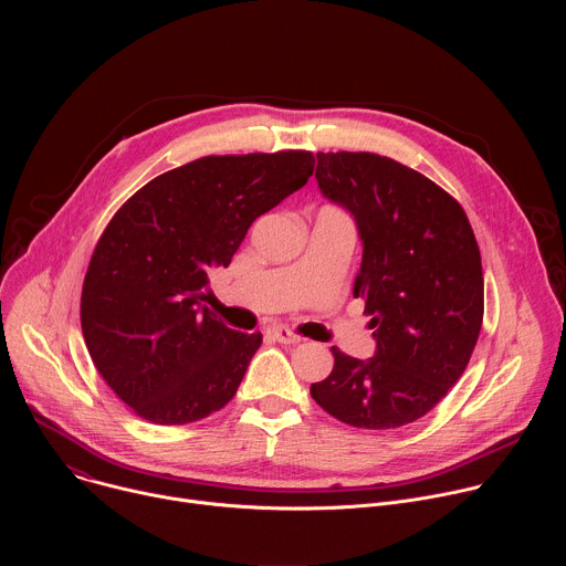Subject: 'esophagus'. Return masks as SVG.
Here are the masks:
<instances>
[{
  "instance_id": "esophagus-1",
  "label": "esophagus",
  "mask_w": 566,
  "mask_h": 566,
  "mask_svg": "<svg viewBox=\"0 0 566 566\" xmlns=\"http://www.w3.org/2000/svg\"><path fill=\"white\" fill-rule=\"evenodd\" d=\"M266 334H269L273 340L282 343V345H295V343L302 340L297 334H293L289 327H282V325H271V327L266 329Z\"/></svg>"
}]
</instances>
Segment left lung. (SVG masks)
Instances as JSON below:
<instances>
[{
	"instance_id": "obj_1",
	"label": "left lung",
	"mask_w": 566,
	"mask_h": 566,
	"mask_svg": "<svg viewBox=\"0 0 566 566\" xmlns=\"http://www.w3.org/2000/svg\"><path fill=\"white\" fill-rule=\"evenodd\" d=\"M319 192L356 221L363 262L354 297L371 315L376 354L332 347L311 385L338 421L389 430L426 417L461 378L483 319L481 255L463 208L428 177L369 151H317Z\"/></svg>"
}]
</instances>
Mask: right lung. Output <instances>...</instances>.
Instances as JSON below:
<instances>
[{
  "instance_id": "right-lung-1",
  "label": "right lung",
  "mask_w": 566,
  "mask_h": 566,
  "mask_svg": "<svg viewBox=\"0 0 566 566\" xmlns=\"http://www.w3.org/2000/svg\"><path fill=\"white\" fill-rule=\"evenodd\" d=\"M313 154L203 156L143 186L92 255L80 322L114 394L145 421L184 426L234 396L262 334H241L203 306L251 223L300 190Z\"/></svg>"
}]
</instances>
